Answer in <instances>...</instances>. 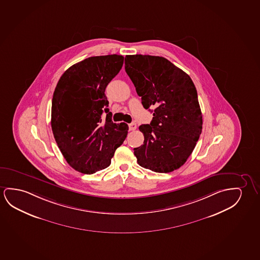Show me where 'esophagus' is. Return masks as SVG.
I'll use <instances>...</instances> for the list:
<instances>
[{
  "label": "esophagus",
  "mask_w": 260,
  "mask_h": 260,
  "mask_svg": "<svg viewBox=\"0 0 260 260\" xmlns=\"http://www.w3.org/2000/svg\"><path fill=\"white\" fill-rule=\"evenodd\" d=\"M128 128H129V131H135L137 128V124L135 122H132L131 124H128Z\"/></svg>",
  "instance_id": "obj_1"
}]
</instances>
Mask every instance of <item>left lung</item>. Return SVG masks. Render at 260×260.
I'll use <instances>...</instances> for the list:
<instances>
[{"instance_id": "obj_1", "label": "left lung", "mask_w": 260, "mask_h": 260, "mask_svg": "<svg viewBox=\"0 0 260 260\" xmlns=\"http://www.w3.org/2000/svg\"><path fill=\"white\" fill-rule=\"evenodd\" d=\"M125 71L144 108L154 107L150 124L139 128L144 144L134 148L138 164L155 173L180 168L202 132V113L194 83L164 57L126 55Z\"/></svg>"}]
</instances>
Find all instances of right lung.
Returning <instances> with one entry per match:
<instances>
[{
	"label": "right lung",
	"mask_w": 260,
	"mask_h": 260,
	"mask_svg": "<svg viewBox=\"0 0 260 260\" xmlns=\"http://www.w3.org/2000/svg\"><path fill=\"white\" fill-rule=\"evenodd\" d=\"M123 60L118 54L89 57L72 65L57 83L52 131L64 158L79 173L92 174L108 167L128 134V125L113 122L105 94ZM104 111L106 121L101 120Z\"/></svg>",
	"instance_id": "1"
}]
</instances>
